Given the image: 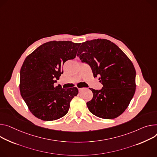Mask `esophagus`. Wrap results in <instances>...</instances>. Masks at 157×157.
Wrapping results in <instances>:
<instances>
[{
    "instance_id": "34e87169",
    "label": "esophagus",
    "mask_w": 157,
    "mask_h": 157,
    "mask_svg": "<svg viewBox=\"0 0 157 157\" xmlns=\"http://www.w3.org/2000/svg\"><path fill=\"white\" fill-rule=\"evenodd\" d=\"M83 89H84V88H78L79 92H81V91H82Z\"/></svg>"
}]
</instances>
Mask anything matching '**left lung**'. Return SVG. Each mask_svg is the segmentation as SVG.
<instances>
[{
	"instance_id": "8db88e82",
	"label": "left lung",
	"mask_w": 157,
	"mask_h": 157,
	"mask_svg": "<svg viewBox=\"0 0 157 157\" xmlns=\"http://www.w3.org/2000/svg\"><path fill=\"white\" fill-rule=\"evenodd\" d=\"M78 56L99 76L100 90H91L93 97L86 103L90 111L104 119L117 118L129 105L135 93L136 71L127 56L113 42L105 39L87 40Z\"/></svg>"
}]
</instances>
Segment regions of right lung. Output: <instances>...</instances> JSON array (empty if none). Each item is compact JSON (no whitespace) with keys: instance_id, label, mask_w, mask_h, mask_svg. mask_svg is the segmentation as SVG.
Wrapping results in <instances>:
<instances>
[{"instance_id":"1","label":"right lung","mask_w":157,"mask_h":157,"mask_svg":"<svg viewBox=\"0 0 157 157\" xmlns=\"http://www.w3.org/2000/svg\"><path fill=\"white\" fill-rule=\"evenodd\" d=\"M81 43L50 41L27 56L20 71V92L30 111L39 119L53 121L68 112L77 88L64 89L54 84L63 73L62 67L76 58Z\"/></svg>"}]
</instances>
